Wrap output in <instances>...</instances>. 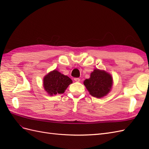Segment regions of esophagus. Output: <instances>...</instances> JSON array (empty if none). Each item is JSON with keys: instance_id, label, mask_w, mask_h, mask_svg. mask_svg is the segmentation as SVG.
<instances>
[{"instance_id": "34e87169", "label": "esophagus", "mask_w": 149, "mask_h": 149, "mask_svg": "<svg viewBox=\"0 0 149 149\" xmlns=\"http://www.w3.org/2000/svg\"><path fill=\"white\" fill-rule=\"evenodd\" d=\"M74 80L76 82H79L80 81V79L79 78H74Z\"/></svg>"}]
</instances>
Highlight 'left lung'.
Returning a JSON list of instances; mask_svg holds the SVG:
<instances>
[{
  "label": "left lung",
  "instance_id": "obj_1",
  "mask_svg": "<svg viewBox=\"0 0 149 149\" xmlns=\"http://www.w3.org/2000/svg\"><path fill=\"white\" fill-rule=\"evenodd\" d=\"M111 75L104 70L95 69L90 78L84 81V84L91 96L101 98L109 93L112 86Z\"/></svg>",
  "mask_w": 149,
  "mask_h": 149
}]
</instances>
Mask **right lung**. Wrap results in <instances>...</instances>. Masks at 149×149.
<instances>
[{
	"mask_svg": "<svg viewBox=\"0 0 149 149\" xmlns=\"http://www.w3.org/2000/svg\"><path fill=\"white\" fill-rule=\"evenodd\" d=\"M73 83L66 75L55 70L49 72L43 78V87L50 96L65 93L68 86Z\"/></svg>",
	"mask_w": 149,
	"mask_h": 149,
	"instance_id": "add662e5",
	"label": "right lung"
}]
</instances>
